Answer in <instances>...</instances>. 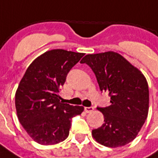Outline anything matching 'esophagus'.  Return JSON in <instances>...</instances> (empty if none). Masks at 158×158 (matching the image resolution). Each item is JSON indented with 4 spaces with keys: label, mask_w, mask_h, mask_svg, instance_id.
Listing matches in <instances>:
<instances>
[{
    "label": "esophagus",
    "mask_w": 158,
    "mask_h": 158,
    "mask_svg": "<svg viewBox=\"0 0 158 158\" xmlns=\"http://www.w3.org/2000/svg\"><path fill=\"white\" fill-rule=\"evenodd\" d=\"M93 110H94V107H93V106H85V111L87 113H91Z\"/></svg>",
    "instance_id": "1"
}]
</instances>
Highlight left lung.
Segmentation results:
<instances>
[{"instance_id":"obj_1","label":"left lung","mask_w":158,"mask_h":158,"mask_svg":"<svg viewBox=\"0 0 158 158\" xmlns=\"http://www.w3.org/2000/svg\"><path fill=\"white\" fill-rule=\"evenodd\" d=\"M80 62L92 69L101 91L108 92L111 98L110 106L98 107L104 115V123L93 129V137L107 147L131 142L148 114L149 89L145 76L113 52L89 54Z\"/></svg>"}]
</instances>
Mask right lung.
<instances>
[{
	"mask_svg": "<svg viewBox=\"0 0 158 158\" xmlns=\"http://www.w3.org/2000/svg\"><path fill=\"white\" fill-rule=\"evenodd\" d=\"M84 53L62 49L45 52L26 70L15 95L20 123L40 145H54L69 135L73 117L84 107L62 103L58 92L73 66Z\"/></svg>",
	"mask_w": 158,
	"mask_h": 158,
	"instance_id": "1",
	"label": "right lung"
}]
</instances>
